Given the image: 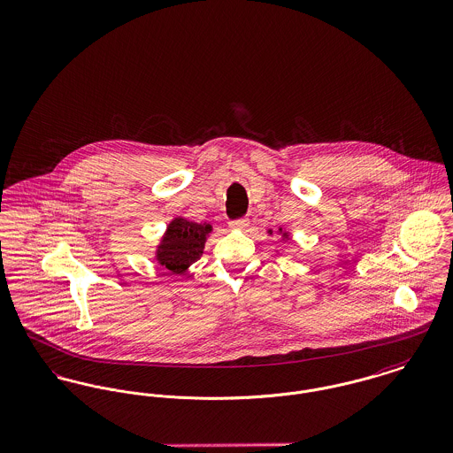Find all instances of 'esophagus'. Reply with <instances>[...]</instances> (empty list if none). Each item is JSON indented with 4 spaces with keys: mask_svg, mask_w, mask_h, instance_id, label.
<instances>
[{
    "mask_svg": "<svg viewBox=\"0 0 453 453\" xmlns=\"http://www.w3.org/2000/svg\"><path fill=\"white\" fill-rule=\"evenodd\" d=\"M248 224H250V219H246V217H240V219L231 220V222H229V227H231V229H246V227H248Z\"/></svg>",
    "mask_w": 453,
    "mask_h": 453,
    "instance_id": "obj_1",
    "label": "esophagus"
}]
</instances>
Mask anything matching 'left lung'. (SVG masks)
I'll return each instance as SVG.
<instances>
[{
    "label": "left lung",
    "mask_w": 453,
    "mask_h": 453,
    "mask_svg": "<svg viewBox=\"0 0 453 453\" xmlns=\"http://www.w3.org/2000/svg\"><path fill=\"white\" fill-rule=\"evenodd\" d=\"M284 238H286V233H284Z\"/></svg>",
    "instance_id": "1"
}]
</instances>
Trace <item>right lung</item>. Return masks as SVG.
I'll return each mask as SVG.
<instances>
[{
	"label": "right lung",
	"instance_id": "obj_1",
	"mask_svg": "<svg viewBox=\"0 0 453 453\" xmlns=\"http://www.w3.org/2000/svg\"><path fill=\"white\" fill-rule=\"evenodd\" d=\"M211 231L210 224H196L186 219H175L158 246V262L174 274H182L202 253L207 234Z\"/></svg>",
	"mask_w": 453,
	"mask_h": 453
}]
</instances>
